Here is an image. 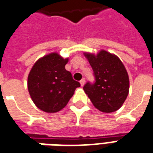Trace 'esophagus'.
Returning a JSON list of instances; mask_svg holds the SVG:
<instances>
[{
    "mask_svg": "<svg viewBox=\"0 0 153 153\" xmlns=\"http://www.w3.org/2000/svg\"><path fill=\"white\" fill-rule=\"evenodd\" d=\"M84 83H85V79H82L80 80V84H81V86H83Z\"/></svg>",
    "mask_w": 153,
    "mask_h": 153,
    "instance_id": "obj_1",
    "label": "esophagus"
}]
</instances>
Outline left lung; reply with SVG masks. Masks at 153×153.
Listing matches in <instances>:
<instances>
[{"label":"left lung","mask_w":153,"mask_h":153,"mask_svg":"<svg viewBox=\"0 0 153 153\" xmlns=\"http://www.w3.org/2000/svg\"><path fill=\"white\" fill-rule=\"evenodd\" d=\"M96 79L87 83L83 90L93 106L100 111L111 113L119 110L127 98L129 79L124 64L115 54L101 50L95 55L84 52Z\"/></svg>","instance_id":"1"}]
</instances>
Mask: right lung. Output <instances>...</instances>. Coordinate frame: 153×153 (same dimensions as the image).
<instances>
[{"instance_id": "1", "label": "right lung", "mask_w": 153, "mask_h": 153, "mask_svg": "<svg viewBox=\"0 0 153 153\" xmlns=\"http://www.w3.org/2000/svg\"><path fill=\"white\" fill-rule=\"evenodd\" d=\"M69 58L57 52L39 58L28 76L29 95L36 106L47 113L60 111L66 106L80 83L65 70Z\"/></svg>"}]
</instances>
